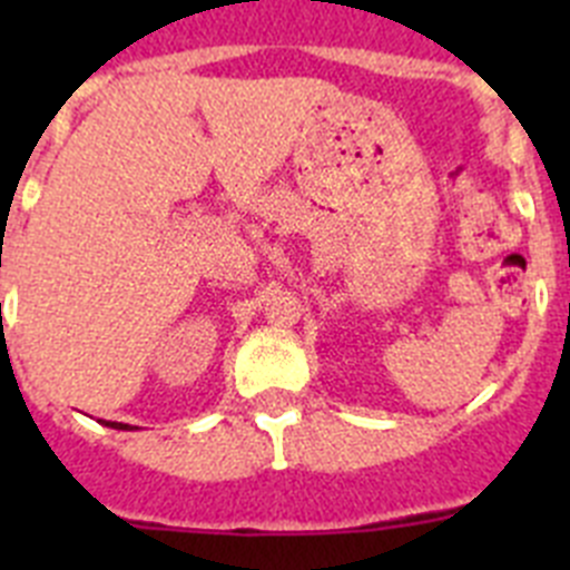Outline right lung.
Wrapping results in <instances>:
<instances>
[{
  "label": "right lung",
  "mask_w": 570,
  "mask_h": 570,
  "mask_svg": "<svg viewBox=\"0 0 570 570\" xmlns=\"http://www.w3.org/2000/svg\"><path fill=\"white\" fill-rule=\"evenodd\" d=\"M102 425H108V428H116V431H134V428H130V425H125V422H105V420H102Z\"/></svg>",
  "instance_id": "add662e5"
}]
</instances>
